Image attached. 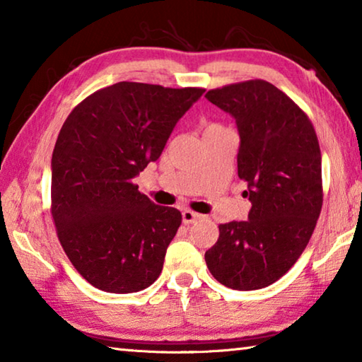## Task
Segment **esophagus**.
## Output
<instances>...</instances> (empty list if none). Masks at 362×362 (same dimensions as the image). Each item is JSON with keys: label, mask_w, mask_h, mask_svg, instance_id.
<instances>
[{"label": "esophagus", "mask_w": 362, "mask_h": 362, "mask_svg": "<svg viewBox=\"0 0 362 362\" xmlns=\"http://www.w3.org/2000/svg\"><path fill=\"white\" fill-rule=\"evenodd\" d=\"M201 216L199 214H196V212H193V211H183L182 212V220H183V223L185 225H189V223H193L194 220H198Z\"/></svg>", "instance_id": "esophagus-1"}]
</instances>
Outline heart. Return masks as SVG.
<instances>
[{
  "label": "heart",
  "mask_w": 362,
  "mask_h": 362,
  "mask_svg": "<svg viewBox=\"0 0 362 362\" xmlns=\"http://www.w3.org/2000/svg\"><path fill=\"white\" fill-rule=\"evenodd\" d=\"M209 127H217V126H209Z\"/></svg>",
  "instance_id": "heart-1"
}]
</instances>
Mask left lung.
Returning a JSON list of instances; mask_svg holds the SVG:
<instances>
[{
	"label": "left lung",
	"instance_id": "obj_1",
	"mask_svg": "<svg viewBox=\"0 0 362 362\" xmlns=\"http://www.w3.org/2000/svg\"><path fill=\"white\" fill-rule=\"evenodd\" d=\"M206 99L233 116L238 175L247 182V220L218 226L207 268L236 291L273 284L308 244L322 206L321 150L302 110L263 79L212 89Z\"/></svg>",
	"mask_w": 362,
	"mask_h": 362
}]
</instances>
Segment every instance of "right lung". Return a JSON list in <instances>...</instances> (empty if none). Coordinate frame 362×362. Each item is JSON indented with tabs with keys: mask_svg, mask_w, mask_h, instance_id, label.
I'll list each match as a JSON object with an SVG mask.
<instances>
[{
	"mask_svg": "<svg viewBox=\"0 0 362 362\" xmlns=\"http://www.w3.org/2000/svg\"><path fill=\"white\" fill-rule=\"evenodd\" d=\"M203 94L121 81L90 94L64 122L51 161L52 217L73 267L97 289L139 292L161 273L182 214L151 203L134 179Z\"/></svg>",
	"mask_w": 362,
	"mask_h": 362,
	"instance_id": "obj_1",
	"label": "right lung"
}]
</instances>
